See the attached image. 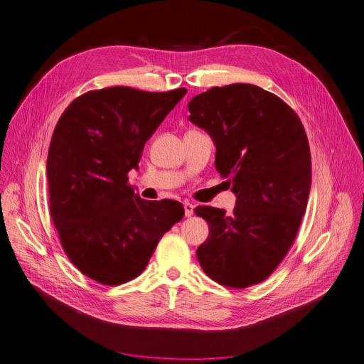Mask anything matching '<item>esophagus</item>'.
<instances>
[{"label":"esophagus","mask_w":364,"mask_h":364,"mask_svg":"<svg viewBox=\"0 0 364 364\" xmlns=\"http://www.w3.org/2000/svg\"><path fill=\"white\" fill-rule=\"evenodd\" d=\"M184 214L186 217H192L193 215V210H195V205L191 202H184Z\"/></svg>","instance_id":"obj_1"}]
</instances>
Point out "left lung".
Here are the masks:
<instances>
[{
  "label": "left lung",
  "instance_id": "left-lung-1",
  "mask_svg": "<svg viewBox=\"0 0 364 364\" xmlns=\"http://www.w3.org/2000/svg\"><path fill=\"white\" fill-rule=\"evenodd\" d=\"M191 120L215 146V168L236 196L232 213L199 207L210 228L196 256L228 287L262 282L291 247L311 191V153L293 109L259 86L235 83L199 93Z\"/></svg>",
  "mask_w": 364,
  "mask_h": 364
}]
</instances>
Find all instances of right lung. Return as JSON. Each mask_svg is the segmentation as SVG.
Segmentation results:
<instances>
[{"instance_id":"add662e5","label":"right lung","mask_w":364,"mask_h":364,"mask_svg":"<svg viewBox=\"0 0 364 364\" xmlns=\"http://www.w3.org/2000/svg\"><path fill=\"white\" fill-rule=\"evenodd\" d=\"M186 92L92 90L60 116L47 156L50 213L62 248L86 277L107 286L134 279L183 218L177 200L141 199L128 172Z\"/></svg>"}]
</instances>
